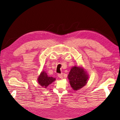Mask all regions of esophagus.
<instances>
[{"instance_id": "esophagus-1", "label": "esophagus", "mask_w": 120, "mask_h": 120, "mask_svg": "<svg viewBox=\"0 0 120 120\" xmlns=\"http://www.w3.org/2000/svg\"><path fill=\"white\" fill-rule=\"evenodd\" d=\"M58 77H59L60 79H63V74H58Z\"/></svg>"}]
</instances>
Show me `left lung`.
<instances>
[{
  "instance_id": "1",
  "label": "left lung",
  "mask_w": 120,
  "mask_h": 120,
  "mask_svg": "<svg viewBox=\"0 0 120 120\" xmlns=\"http://www.w3.org/2000/svg\"><path fill=\"white\" fill-rule=\"evenodd\" d=\"M68 78L72 89L75 90L82 88L86 85L89 79L88 75L84 69L77 66L71 68Z\"/></svg>"
}]
</instances>
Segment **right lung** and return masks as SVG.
Returning <instances> with one entry per match:
<instances>
[{
    "label": "right lung",
    "mask_w": 120,
    "mask_h": 120,
    "mask_svg": "<svg viewBox=\"0 0 120 120\" xmlns=\"http://www.w3.org/2000/svg\"><path fill=\"white\" fill-rule=\"evenodd\" d=\"M56 79L49 77L45 71L41 72L38 79L39 84L45 88H46L47 86L51 84Z\"/></svg>",
    "instance_id": "1"
}]
</instances>
